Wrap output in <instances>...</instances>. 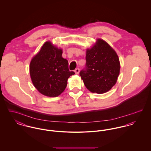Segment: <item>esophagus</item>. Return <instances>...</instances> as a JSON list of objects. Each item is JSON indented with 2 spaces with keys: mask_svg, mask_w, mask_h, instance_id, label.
Masks as SVG:
<instances>
[{
  "mask_svg": "<svg viewBox=\"0 0 151 151\" xmlns=\"http://www.w3.org/2000/svg\"><path fill=\"white\" fill-rule=\"evenodd\" d=\"M79 72H80V68H76V70H75V73H76V74H79Z\"/></svg>",
  "mask_w": 151,
  "mask_h": 151,
  "instance_id": "1",
  "label": "esophagus"
}]
</instances>
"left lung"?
<instances>
[{
  "label": "left lung",
  "instance_id": "8db88e82",
  "mask_svg": "<svg viewBox=\"0 0 151 151\" xmlns=\"http://www.w3.org/2000/svg\"><path fill=\"white\" fill-rule=\"evenodd\" d=\"M86 65L80 76L86 88L101 94L109 91L117 82L120 65L119 57L106 42L98 39L86 50Z\"/></svg>",
  "mask_w": 151,
  "mask_h": 151
}]
</instances>
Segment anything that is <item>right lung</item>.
Segmentation results:
<instances>
[{
	"label": "right lung",
	"mask_w": 151,
	"mask_h": 151,
	"mask_svg": "<svg viewBox=\"0 0 151 151\" xmlns=\"http://www.w3.org/2000/svg\"><path fill=\"white\" fill-rule=\"evenodd\" d=\"M62 50L46 42L32 58L29 65L32 82L42 94L49 97L60 95L66 88L68 78L75 73L70 71Z\"/></svg>",
	"instance_id": "1"
}]
</instances>
